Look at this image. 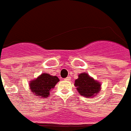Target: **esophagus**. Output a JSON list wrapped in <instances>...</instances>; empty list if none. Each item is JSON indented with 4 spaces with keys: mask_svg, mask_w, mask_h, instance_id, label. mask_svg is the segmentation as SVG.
I'll return each instance as SVG.
<instances>
[{
    "mask_svg": "<svg viewBox=\"0 0 131 131\" xmlns=\"http://www.w3.org/2000/svg\"><path fill=\"white\" fill-rule=\"evenodd\" d=\"M64 80H65V81H70V80H71V77H67L64 79Z\"/></svg>",
    "mask_w": 131,
    "mask_h": 131,
    "instance_id": "obj_1",
    "label": "esophagus"
}]
</instances>
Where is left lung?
I'll list each match as a JSON object with an SVG mask.
<instances>
[{"label":"left lung","instance_id":"obj_1","mask_svg":"<svg viewBox=\"0 0 131 131\" xmlns=\"http://www.w3.org/2000/svg\"><path fill=\"white\" fill-rule=\"evenodd\" d=\"M74 85L77 87V89L80 94L84 97H91L101 90L100 82L94 81L86 72L79 74V78L76 79Z\"/></svg>","mask_w":131,"mask_h":131}]
</instances>
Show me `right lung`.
I'll return each mask as SVG.
<instances>
[{"mask_svg": "<svg viewBox=\"0 0 131 131\" xmlns=\"http://www.w3.org/2000/svg\"><path fill=\"white\" fill-rule=\"evenodd\" d=\"M59 81V78L56 76L43 73L35 81H31L29 85L30 90L35 96L46 98L49 96L50 91Z\"/></svg>", "mask_w": 131, "mask_h": 131, "instance_id": "right-lung-1", "label": "right lung"}]
</instances>
